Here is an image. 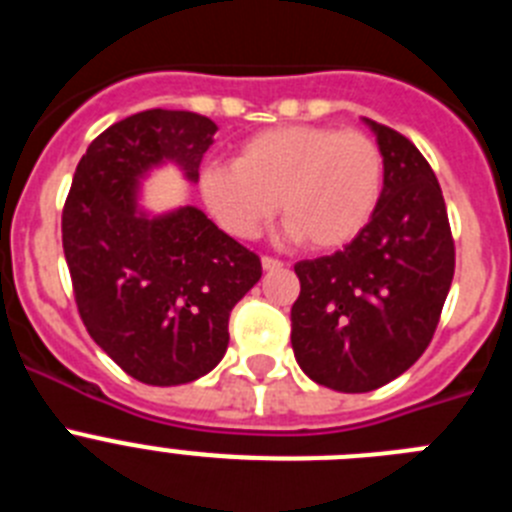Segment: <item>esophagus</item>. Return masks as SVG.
Returning <instances> with one entry per match:
<instances>
[{"mask_svg": "<svg viewBox=\"0 0 512 512\" xmlns=\"http://www.w3.org/2000/svg\"><path fill=\"white\" fill-rule=\"evenodd\" d=\"M261 266H264L266 271H277V269H282L284 261L274 259V256H264V259H261Z\"/></svg>", "mask_w": 512, "mask_h": 512, "instance_id": "1", "label": "esophagus"}]
</instances>
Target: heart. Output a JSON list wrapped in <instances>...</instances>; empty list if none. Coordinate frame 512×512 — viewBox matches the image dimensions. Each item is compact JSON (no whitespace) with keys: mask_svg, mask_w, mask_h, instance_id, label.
Masks as SVG:
<instances>
[{"mask_svg":"<svg viewBox=\"0 0 512 512\" xmlns=\"http://www.w3.org/2000/svg\"><path fill=\"white\" fill-rule=\"evenodd\" d=\"M384 156L377 140L333 125H284L243 140L233 166L210 164L200 194L215 223L251 241L274 210L310 251L354 243L382 202Z\"/></svg>","mask_w":512,"mask_h":512,"instance_id":"1","label":"heart"}]
</instances>
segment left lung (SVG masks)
Segmentation results:
<instances>
[{"instance_id": "1", "label": "left lung", "mask_w": 512, "mask_h": 512, "mask_svg": "<svg viewBox=\"0 0 512 512\" xmlns=\"http://www.w3.org/2000/svg\"><path fill=\"white\" fill-rule=\"evenodd\" d=\"M364 122L384 156L372 223L343 251L295 266V359L336 392H372L408 372L436 333L456 264L431 164L405 135Z\"/></svg>"}]
</instances>
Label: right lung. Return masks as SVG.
<instances>
[{
    "mask_svg": "<svg viewBox=\"0 0 512 512\" xmlns=\"http://www.w3.org/2000/svg\"><path fill=\"white\" fill-rule=\"evenodd\" d=\"M217 125L187 110H146L89 143L63 205V253L79 315L122 372L174 387L212 372L228 348L235 302L261 279V259L197 207L148 217L138 182L174 161L189 182Z\"/></svg>",
    "mask_w": 512,
    "mask_h": 512,
    "instance_id": "right-lung-1",
    "label": "right lung"
}]
</instances>
